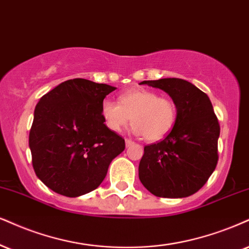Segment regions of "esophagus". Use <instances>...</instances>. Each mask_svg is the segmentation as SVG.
<instances>
[{
	"label": "esophagus",
	"instance_id": "obj_1",
	"mask_svg": "<svg viewBox=\"0 0 249 249\" xmlns=\"http://www.w3.org/2000/svg\"><path fill=\"white\" fill-rule=\"evenodd\" d=\"M133 144H134L133 141L129 140V139H125V146H127V148H128V146L133 145Z\"/></svg>",
	"mask_w": 249,
	"mask_h": 249
}]
</instances>
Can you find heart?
<instances>
[{
  "label": "heart",
  "instance_id": "1",
  "mask_svg": "<svg viewBox=\"0 0 249 249\" xmlns=\"http://www.w3.org/2000/svg\"><path fill=\"white\" fill-rule=\"evenodd\" d=\"M101 116L109 130L120 131L133 121V131L149 142L167 136L177 120L176 104L148 89H133L119 97V103L105 99Z\"/></svg>",
  "mask_w": 249,
  "mask_h": 249
}]
</instances>
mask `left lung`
<instances>
[{
  "mask_svg": "<svg viewBox=\"0 0 249 249\" xmlns=\"http://www.w3.org/2000/svg\"><path fill=\"white\" fill-rule=\"evenodd\" d=\"M167 92L177 107L173 129L160 142L144 146L139 177L158 197L180 198L205 185L218 162L220 127L209 97L180 78L143 81Z\"/></svg>",
  "mask_w": 249,
  "mask_h": 249,
  "instance_id": "8db88e82",
  "label": "left lung"
}]
</instances>
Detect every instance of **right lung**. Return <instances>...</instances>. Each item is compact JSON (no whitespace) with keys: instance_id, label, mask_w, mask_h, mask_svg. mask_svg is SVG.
Masks as SVG:
<instances>
[{"instance_id":"right-lung-1","label":"right lung","mask_w":249,"mask_h":249,"mask_svg":"<svg viewBox=\"0 0 249 249\" xmlns=\"http://www.w3.org/2000/svg\"><path fill=\"white\" fill-rule=\"evenodd\" d=\"M115 89L75 78L40 98L29 145L36 177L53 192L68 197L92 192L124 150V139L101 116V103Z\"/></svg>"}]
</instances>
